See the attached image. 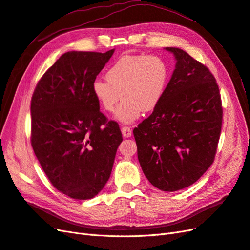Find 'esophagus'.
<instances>
[{
	"label": "esophagus",
	"instance_id": "obj_1",
	"mask_svg": "<svg viewBox=\"0 0 250 250\" xmlns=\"http://www.w3.org/2000/svg\"><path fill=\"white\" fill-rule=\"evenodd\" d=\"M121 133H123V136L125 138H129V137H131V135H132V130L130 129L129 126H123V127H121Z\"/></svg>",
	"mask_w": 250,
	"mask_h": 250
}]
</instances>
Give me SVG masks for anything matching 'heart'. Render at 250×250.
<instances>
[{"label":"heart","instance_id":"obj_1","mask_svg":"<svg viewBox=\"0 0 250 250\" xmlns=\"http://www.w3.org/2000/svg\"><path fill=\"white\" fill-rule=\"evenodd\" d=\"M170 71L158 55H124L108 69L106 82L96 80L92 93L105 112H113L119 102L116 118L132 124L144 112H151L160 104L167 88Z\"/></svg>","mask_w":250,"mask_h":250}]
</instances>
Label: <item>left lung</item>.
<instances>
[{
	"label": "left lung",
	"mask_w": 250,
	"mask_h": 250,
	"mask_svg": "<svg viewBox=\"0 0 250 250\" xmlns=\"http://www.w3.org/2000/svg\"><path fill=\"white\" fill-rule=\"evenodd\" d=\"M177 60L160 104L135 127L138 160L155 188L176 191L195 183L212 165L223 108L215 76L179 48H166Z\"/></svg>",
	"instance_id": "1"
}]
</instances>
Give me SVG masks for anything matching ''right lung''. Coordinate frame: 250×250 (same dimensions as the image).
Here are the masks:
<instances>
[{"mask_svg": "<svg viewBox=\"0 0 250 250\" xmlns=\"http://www.w3.org/2000/svg\"><path fill=\"white\" fill-rule=\"evenodd\" d=\"M114 53L69 51L41 77L31 98V146L53 187L95 197L109 180L123 134L99 111L92 83Z\"/></svg>", "mask_w": 250, "mask_h": 250, "instance_id": "1", "label": "right lung"}]
</instances>
